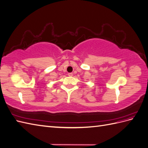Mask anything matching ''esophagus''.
<instances>
[{"label":"esophagus","instance_id":"esophagus-1","mask_svg":"<svg viewBox=\"0 0 148 148\" xmlns=\"http://www.w3.org/2000/svg\"><path fill=\"white\" fill-rule=\"evenodd\" d=\"M73 73H69V74H68V75L69 76V77H72V76H73Z\"/></svg>","mask_w":148,"mask_h":148}]
</instances>
